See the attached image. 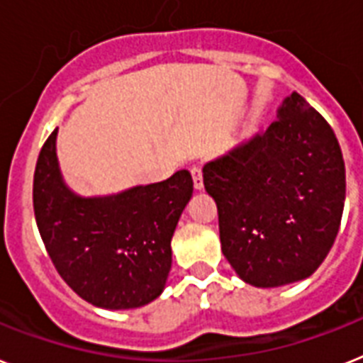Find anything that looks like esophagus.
<instances>
[{
	"label": "esophagus",
	"mask_w": 363,
	"mask_h": 363,
	"mask_svg": "<svg viewBox=\"0 0 363 363\" xmlns=\"http://www.w3.org/2000/svg\"><path fill=\"white\" fill-rule=\"evenodd\" d=\"M190 173H191V179H194V186L196 190H201L203 188V172H201V166H191L190 167Z\"/></svg>",
	"instance_id": "1"
}]
</instances>
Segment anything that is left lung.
I'll return each instance as SVG.
<instances>
[{
    "label": "left lung",
    "mask_w": 363,
    "mask_h": 363,
    "mask_svg": "<svg viewBox=\"0 0 363 363\" xmlns=\"http://www.w3.org/2000/svg\"><path fill=\"white\" fill-rule=\"evenodd\" d=\"M221 251L240 279L277 288L310 277L336 240L345 162L328 121L297 92L279 120L203 167Z\"/></svg>",
    "instance_id": "8db88e82"
}]
</instances>
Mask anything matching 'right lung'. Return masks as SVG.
Here are the masks:
<instances>
[{
    "instance_id": "add662e5",
    "label": "right lung",
    "mask_w": 363,
    "mask_h": 363,
    "mask_svg": "<svg viewBox=\"0 0 363 363\" xmlns=\"http://www.w3.org/2000/svg\"><path fill=\"white\" fill-rule=\"evenodd\" d=\"M57 129L38 155L33 206L45 251L81 299L108 310L138 308L162 294L172 236L190 201L186 169L111 197L73 196L60 179Z\"/></svg>"
}]
</instances>
